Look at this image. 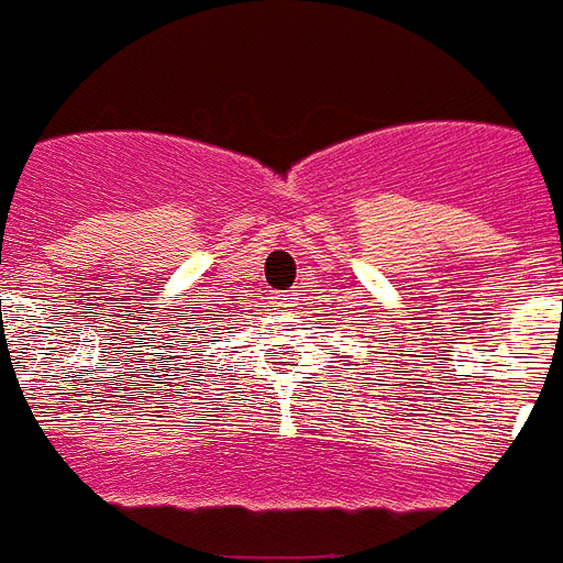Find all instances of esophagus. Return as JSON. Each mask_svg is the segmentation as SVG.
I'll list each match as a JSON object with an SVG mask.
<instances>
[{
    "instance_id": "1",
    "label": "esophagus",
    "mask_w": 563,
    "mask_h": 563,
    "mask_svg": "<svg viewBox=\"0 0 563 563\" xmlns=\"http://www.w3.org/2000/svg\"><path fill=\"white\" fill-rule=\"evenodd\" d=\"M274 303L280 309H291L295 303H298V298H291V295H274Z\"/></svg>"
}]
</instances>
